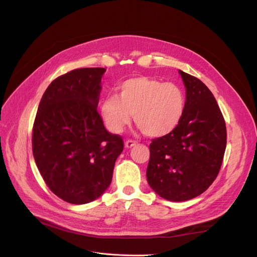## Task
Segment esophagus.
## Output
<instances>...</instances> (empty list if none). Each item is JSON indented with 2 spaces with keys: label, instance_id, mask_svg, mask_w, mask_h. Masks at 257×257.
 Here are the masks:
<instances>
[{
  "label": "esophagus",
  "instance_id": "34e87169",
  "mask_svg": "<svg viewBox=\"0 0 257 257\" xmlns=\"http://www.w3.org/2000/svg\"><path fill=\"white\" fill-rule=\"evenodd\" d=\"M136 144L137 143L135 141H132V139H128V141L125 142V147L126 148H132V147H134Z\"/></svg>",
  "mask_w": 257,
  "mask_h": 257
}]
</instances>
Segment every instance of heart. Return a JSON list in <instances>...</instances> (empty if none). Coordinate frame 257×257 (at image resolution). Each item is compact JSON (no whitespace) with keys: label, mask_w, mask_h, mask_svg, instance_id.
<instances>
[{"label":"heart","mask_w":257,"mask_h":257,"mask_svg":"<svg viewBox=\"0 0 257 257\" xmlns=\"http://www.w3.org/2000/svg\"><path fill=\"white\" fill-rule=\"evenodd\" d=\"M185 106V94L178 84L141 76L123 81L118 96H106L99 111L112 133H121L134 113L136 125L145 135L162 137L179 125Z\"/></svg>","instance_id":"heart-1"}]
</instances>
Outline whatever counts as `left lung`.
<instances>
[{
    "label": "left lung",
    "instance_id": "1",
    "mask_svg": "<svg viewBox=\"0 0 257 257\" xmlns=\"http://www.w3.org/2000/svg\"><path fill=\"white\" fill-rule=\"evenodd\" d=\"M180 73L186 106L179 125L152 139L147 180L170 201H184L204 193L220 172L226 148V125L213 94L196 77Z\"/></svg>",
    "mask_w": 257,
    "mask_h": 257
}]
</instances>
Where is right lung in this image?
<instances>
[{
  "label": "right lung",
  "mask_w": 257,
  "mask_h": 257,
  "mask_svg": "<svg viewBox=\"0 0 257 257\" xmlns=\"http://www.w3.org/2000/svg\"><path fill=\"white\" fill-rule=\"evenodd\" d=\"M105 71L85 67L58 77L38 105L32 135L36 166L51 192L69 204L102 195L123 151L122 137L105 128L96 108Z\"/></svg>",
  "instance_id": "add662e5"
}]
</instances>
